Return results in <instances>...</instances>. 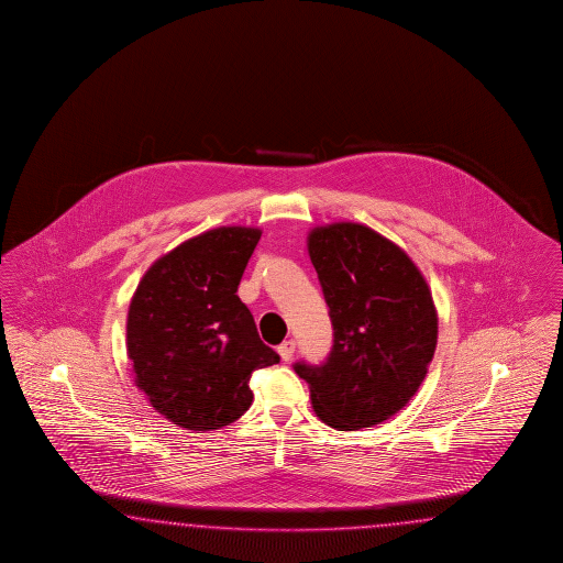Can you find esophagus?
<instances>
[{
  "instance_id": "obj_1",
  "label": "esophagus",
  "mask_w": 563,
  "mask_h": 563,
  "mask_svg": "<svg viewBox=\"0 0 563 563\" xmlns=\"http://www.w3.org/2000/svg\"><path fill=\"white\" fill-rule=\"evenodd\" d=\"M292 353H295V341H285L278 346V355L283 361H290Z\"/></svg>"
}]
</instances>
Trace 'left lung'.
Masks as SVG:
<instances>
[{
	"label": "left lung",
	"instance_id": "left-lung-1",
	"mask_svg": "<svg viewBox=\"0 0 563 563\" xmlns=\"http://www.w3.org/2000/svg\"><path fill=\"white\" fill-rule=\"evenodd\" d=\"M330 307L334 344L322 365L295 363L316 415L339 431L374 427L409 405L438 344L426 276L402 247L358 222L307 235Z\"/></svg>",
	"mask_w": 563,
	"mask_h": 563
}]
</instances>
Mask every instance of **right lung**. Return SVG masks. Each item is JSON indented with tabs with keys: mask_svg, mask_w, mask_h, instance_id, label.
I'll use <instances>...</instances> for the list:
<instances>
[{
	"mask_svg": "<svg viewBox=\"0 0 563 563\" xmlns=\"http://www.w3.org/2000/svg\"><path fill=\"white\" fill-rule=\"evenodd\" d=\"M262 231L219 227L158 257L128 309L134 382L173 426L212 431L238 421L250 377L280 357L260 341L238 287Z\"/></svg>",
	"mask_w": 563,
	"mask_h": 563,
	"instance_id": "obj_1",
	"label": "right lung"
}]
</instances>
